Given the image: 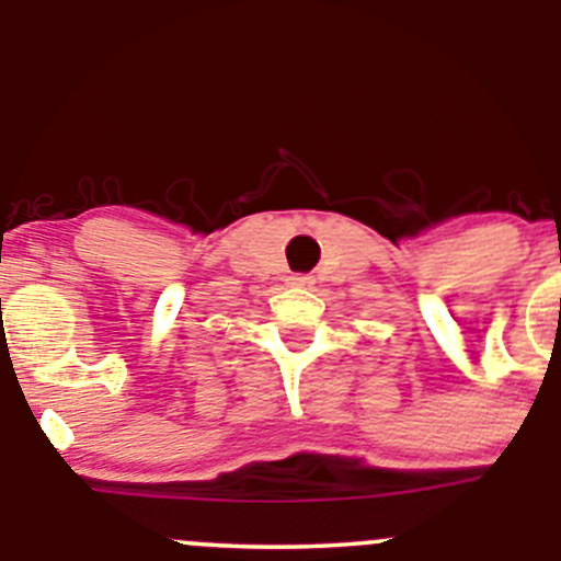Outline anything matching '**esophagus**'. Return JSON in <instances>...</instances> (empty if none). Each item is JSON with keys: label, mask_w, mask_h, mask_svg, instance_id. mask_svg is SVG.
<instances>
[{"label": "esophagus", "mask_w": 561, "mask_h": 561, "mask_svg": "<svg viewBox=\"0 0 561 561\" xmlns=\"http://www.w3.org/2000/svg\"><path fill=\"white\" fill-rule=\"evenodd\" d=\"M287 285H293V287H312L314 279L309 274H293L290 279H287Z\"/></svg>", "instance_id": "obj_1"}]
</instances>
